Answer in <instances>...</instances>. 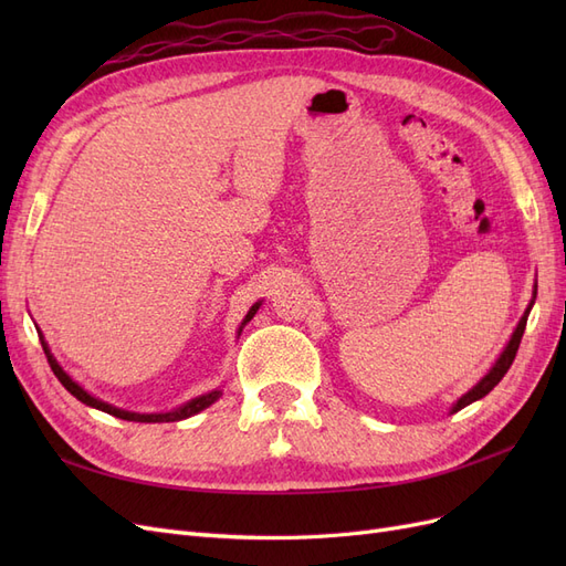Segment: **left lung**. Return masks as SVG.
<instances>
[{
	"mask_svg": "<svg viewBox=\"0 0 566 566\" xmlns=\"http://www.w3.org/2000/svg\"><path fill=\"white\" fill-rule=\"evenodd\" d=\"M536 290H538V285H534V297H531V302H528V306H526V312H524V316L520 318L515 333H512V337H510V342H507V347H505V349H503V354L499 356V361L493 364V368H491V370L484 375V378L479 380V382H476L468 394H462V397L453 403L451 413H458L460 408H465V406H470L472 401L486 397V394L503 380V375L507 373V368L512 366V361H515V356H517L520 342H522V335H524V328H526L528 312H531V306H534V302H536Z\"/></svg>",
	"mask_w": 566,
	"mask_h": 566,
	"instance_id": "1",
	"label": "left lung"
}]
</instances>
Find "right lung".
I'll return each instance as SVG.
<instances>
[{
    "label": "right lung",
    "instance_id": "right-lung-1",
    "mask_svg": "<svg viewBox=\"0 0 566 566\" xmlns=\"http://www.w3.org/2000/svg\"><path fill=\"white\" fill-rule=\"evenodd\" d=\"M256 310H260V302L252 304V310L248 312V316H245V318H243V323H241V331L245 328V323L256 314ZM241 331H238V335H241ZM38 335H40V342H42V349H44V354H46V361H49L51 370H54L56 378L61 380V385H63L67 391H71L77 401L87 403V406H92V408L104 410V413H108V416L123 418V420H132V422H175V420H186V418H191V416L200 413L202 408L212 406V403L221 397V389H212V391L202 394V397H196V399H191V401L184 403V406H179V408H175V410H167V413H132V410L115 408V406H111V403H106V401H101V399L92 397V394H90L87 389L80 387V385L71 378V375H67V373L59 366V361L54 358V354L49 352V345L44 342V335H42V333H38Z\"/></svg>",
    "mask_w": 566,
    "mask_h": 566
}]
</instances>
